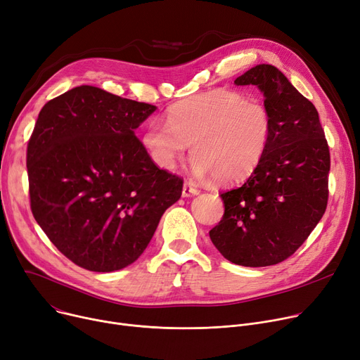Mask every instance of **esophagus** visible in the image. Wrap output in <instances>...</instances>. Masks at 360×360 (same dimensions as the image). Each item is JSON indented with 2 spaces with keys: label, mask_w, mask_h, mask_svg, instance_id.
I'll return each instance as SVG.
<instances>
[{
  "label": "esophagus",
  "mask_w": 360,
  "mask_h": 360,
  "mask_svg": "<svg viewBox=\"0 0 360 360\" xmlns=\"http://www.w3.org/2000/svg\"><path fill=\"white\" fill-rule=\"evenodd\" d=\"M183 198H188V196H195V195H199V190L192 186L190 183H184L183 184V192H181Z\"/></svg>",
  "instance_id": "obj_1"
}]
</instances>
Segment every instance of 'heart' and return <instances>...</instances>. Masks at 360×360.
<instances>
[{
  "instance_id": "obj_1",
  "label": "heart",
  "mask_w": 360,
  "mask_h": 360,
  "mask_svg": "<svg viewBox=\"0 0 360 360\" xmlns=\"http://www.w3.org/2000/svg\"><path fill=\"white\" fill-rule=\"evenodd\" d=\"M271 135L273 116L264 101L217 89L173 104L167 124L150 122L141 141L162 170H172L192 145L193 174L229 186L257 170Z\"/></svg>"
}]
</instances>
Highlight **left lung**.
Wrapping results in <instances>:
<instances>
[{
    "instance_id": "obj_1",
    "label": "left lung",
    "mask_w": 360,
    "mask_h": 360,
    "mask_svg": "<svg viewBox=\"0 0 360 360\" xmlns=\"http://www.w3.org/2000/svg\"><path fill=\"white\" fill-rule=\"evenodd\" d=\"M234 84L263 93L273 135L257 170L221 193L224 217L209 237L231 263L264 267L292 256L323 218L330 151L315 105L276 67L260 63Z\"/></svg>"
}]
</instances>
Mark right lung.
Wrapping results in <instances>:
<instances>
[{
  "mask_svg": "<svg viewBox=\"0 0 360 360\" xmlns=\"http://www.w3.org/2000/svg\"><path fill=\"white\" fill-rule=\"evenodd\" d=\"M155 105L79 86L48 101L27 145L30 207L77 266L115 271L150 244L183 180L154 164L135 129Z\"/></svg>",
  "mask_w": 360,
  "mask_h": 360,
  "instance_id": "1",
  "label": "right lung"
}]
</instances>
